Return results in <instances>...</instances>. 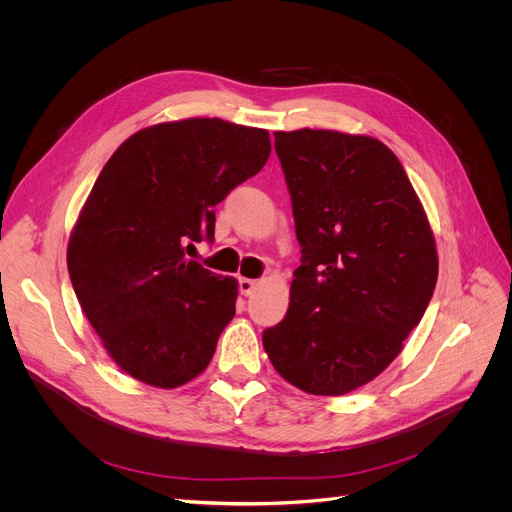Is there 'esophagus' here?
<instances>
[{
  "label": "esophagus",
  "mask_w": 512,
  "mask_h": 512,
  "mask_svg": "<svg viewBox=\"0 0 512 512\" xmlns=\"http://www.w3.org/2000/svg\"><path fill=\"white\" fill-rule=\"evenodd\" d=\"M257 280H251V278H240L238 280V288H240V292L245 294V297H251V294L255 292V288H257Z\"/></svg>",
  "instance_id": "34e87169"
}]
</instances>
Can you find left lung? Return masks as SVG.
I'll return each instance as SVG.
<instances>
[{
	"instance_id": "left-lung-1",
	"label": "left lung",
	"mask_w": 512,
	"mask_h": 512,
	"mask_svg": "<svg viewBox=\"0 0 512 512\" xmlns=\"http://www.w3.org/2000/svg\"><path fill=\"white\" fill-rule=\"evenodd\" d=\"M303 265L263 348L286 382L342 396L398 357L438 280L434 230L398 157L367 134L274 132Z\"/></svg>"
}]
</instances>
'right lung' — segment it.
<instances>
[{
  "label": "right lung",
  "mask_w": 512,
  "mask_h": 512,
  "mask_svg": "<svg viewBox=\"0 0 512 512\" xmlns=\"http://www.w3.org/2000/svg\"><path fill=\"white\" fill-rule=\"evenodd\" d=\"M270 151L263 128L186 118L141 128L107 159L66 257L80 307L130 378L172 390L209 365L238 282L184 251L213 238V207Z\"/></svg>",
  "instance_id": "add662e5"
}]
</instances>
